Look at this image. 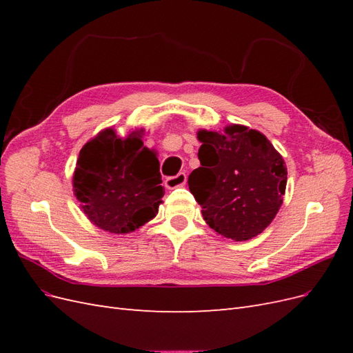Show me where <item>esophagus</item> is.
I'll return each mask as SVG.
<instances>
[{
	"label": "esophagus",
	"mask_w": 353,
	"mask_h": 353,
	"mask_svg": "<svg viewBox=\"0 0 353 353\" xmlns=\"http://www.w3.org/2000/svg\"><path fill=\"white\" fill-rule=\"evenodd\" d=\"M185 181H187V174H185V172H179V174L175 175V176H168V178L165 179V187L169 188V190H174V188H176V187L184 185Z\"/></svg>",
	"instance_id": "obj_1"
}]
</instances>
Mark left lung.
<instances>
[{"mask_svg":"<svg viewBox=\"0 0 353 353\" xmlns=\"http://www.w3.org/2000/svg\"><path fill=\"white\" fill-rule=\"evenodd\" d=\"M200 168L188 176L203 219L221 236L244 241L261 234L279 212L287 168L268 138L248 126L225 134L199 131Z\"/></svg>","mask_w":353,"mask_h":353,"instance_id":"obj_1","label":"left lung"}]
</instances>
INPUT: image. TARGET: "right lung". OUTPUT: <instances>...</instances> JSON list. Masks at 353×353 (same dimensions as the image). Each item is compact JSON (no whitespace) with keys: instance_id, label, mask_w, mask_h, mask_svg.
Wrapping results in <instances>:
<instances>
[{"instance_id":"add662e5","label":"right lung","mask_w":353,"mask_h":353,"mask_svg":"<svg viewBox=\"0 0 353 353\" xmlns=\"http://www.w3.org/2000/svg\"><path fill=\"white\" fill-rule=\"evenodd\" d=\"M159 160L141 135L105 130L82 147L73 175L74 196L99 228L132 232L156 216L165 188Z\"/></svg>"}]
</instances>
